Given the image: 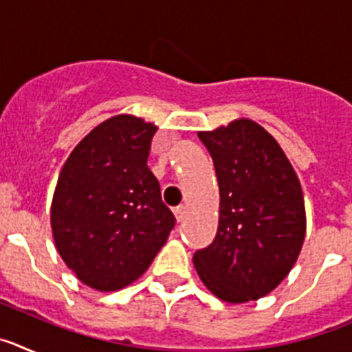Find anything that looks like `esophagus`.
Listing matches in <instances>:
<instances>
[{"label":"esophagus","mask_w":352,"mask_h":352,"mask_svg":"<svg viewBox=\"0 0 352 352\" xmlns=\"http://www.w3.org/2000/svg\"><path fill=\"white\" fill-rule=\"evenodd\" d=\"M185 214H186L185 206H178L176 210H174V217H176V220H178V222H183V220H185Z\"/></svg>","instance_id":"esophagus-1"}]
</instances>
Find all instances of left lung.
<instances>
[{
	"mask_svg": "<svg viewBox=\"0 0 352 352\" xmlns=\"http://www.w3.org/2000/svg\"><path fill=\"white\" fill-rule=\"evenodd\" d=\"M220 188L217 236L194 254L214 296L245 303L284 280L305 239V203L296 173L278 142L250 120L199 132Z\"/></svg>",
	"mask_w": 352,
	"mask_h": 352,
	"instance_id": "1",
	"label": "left lung"
}]
</instances>
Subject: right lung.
I'll return each instance as SVG.
<instances>
[{"label": "right lung", "mask_w": 352, "mask_h": 352, "mask_svg": "<svg viewBox=\"0 0 352 352\" xmlns=\"http://www.w3.org/2000/svg\"><path fill=\"white\" fill-rule=\"evenodd\" d=\"M155 132L141 118H111L76 146L58 178L51 210L56 248L96 291L138 280L176 223L148 167Z\"/></svg>", "instance_id": "obj_1"}]
</instances>
